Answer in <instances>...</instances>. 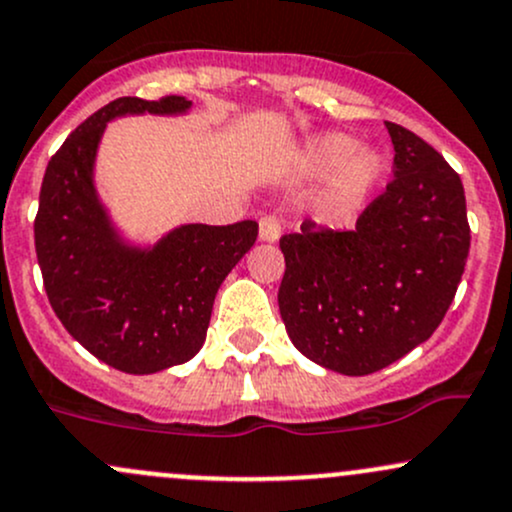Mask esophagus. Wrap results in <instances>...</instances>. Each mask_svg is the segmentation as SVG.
Returning a JSON list of instances; mask_svg holds the SVG:
<instances>
[{
    "label": "esophagus",
    "mask_w": 512,
    "mask_h": 512,
    "mask_svg": "<svg viewBox=\"0 0 512 512\" xmlns=\"http://www.w3.org/2000/svg\"><path fill=\"white\" fill-rule=\"evenodd\" d=\"M282 238V223L277 215H265L260 218V240L262 242H277Z\"/></svg>",
    "instance_id": "obj_1"
}]
</instances>
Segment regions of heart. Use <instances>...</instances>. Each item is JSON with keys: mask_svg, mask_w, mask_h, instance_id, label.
I'll return each mask as SVG.
<instances>
[{"mask_svg": "<svg viewBox=\"0 0 512 512\" xmlns=\"http://www.w3.org/2000/svg\"><path fill=\"white\" fill-rule=\"evenodd\" d=\"M306 161L316 174H331L326 206L333 215L351 213L358 208L375 186L383 181L385 159L375 149H358V142L346 134H321L306 147Z\"/></svg>", "mask_w": 512, "mask_h": 512, "instance_id": "b5f03b06", "label": "heart"}]
</instances>
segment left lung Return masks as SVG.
I'll return each mask as SVG.
<instances>
[{"label": "left lung", "instance_id": "obj_1", "mask_svg": "<svg viewBox=\"0 0 512 512\" xmlns=\"http://www.w3.org/2000/svg\"><path fill=\"white\" fill-rule=\"evenodd\" d=\"M395 179L353 230L304 220L284 235L279 314L301 355L370 375L427 341L454 301L471 230L459 174L410 129L385 122Z\"/></svg>", "mask_w": 512, "mask_h": 512}]
</instances>
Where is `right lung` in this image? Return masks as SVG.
I'll use <instances>...</instances> for the list:
<instances>
[{"label":"right lung","instance_id":"add662e5","mask_svg":"<svg viewBox=\"0 0 512 512\" xmlns=\"http://www.w3.org/2000/svg\"><path fill=\"white\" fill-rule=\"evenodd\" d=\"M191 100L120 98L90 115L43 174L34 223L48 301L75 341L129 375L181 365L206 341L215 294L255 245L257 223H184L139 242L98 191V152L120 117H181Z\"/></svg>","mask_w":512,"mask_h":512}]
</instances>
